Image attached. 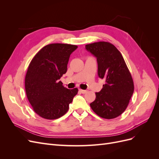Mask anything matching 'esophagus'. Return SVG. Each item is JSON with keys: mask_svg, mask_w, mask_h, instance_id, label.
<instances>
[{"mask_svg": "<svg viewBox=\"0 0 159 159\" xmlns=\"http://www.w3.org/2000/svg\"><path fill=\"white\" fill-rule=\"evenodd\" d=\"M79 91H80V93H83V94L87 93V91H86V90H84V89H79Z\"/></svg>", "mask_w": 159, "mask_h": 159, "instance_id": "1", "label": "esophagus"}]
</instances>
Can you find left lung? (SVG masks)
<instances>
[{"label": "left lung", "mask_w": 159, "mask_h": 159, "mask_svg": "<svg viewBox=\"0 0 159 159\" xmlns=\"http://www.w3.org/2000/svg\"><path fill=\"white\" fill-rule=\"evenodd\" d=\"M85 48L96 57L98 76L105 80L90 107L101 117L116 118L126 109L133 93L131 74L121 52L111 43L94 42L86 45Z\"/></svg>", "instance_id": "8db88e82"}]
</instances>
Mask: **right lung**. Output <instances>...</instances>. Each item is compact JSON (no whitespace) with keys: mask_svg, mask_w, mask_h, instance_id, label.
<instances>
[{"mask_svg":"<svg viewBox=\"0 0 159 159\" xmlns=\"http://www.w3.org/2000/svg\"><path fill=\"white\" fill-rule=\"evenodd\" d=\"M78 46L68 44L46 45L33 57L25 77L27 98L42 118L56 119L69 109L78 88L68 89L59 80L67 71L70 54Z\"/></svg>","mask_w":159,"mask_h":159,"instance_id":"obj_1","label":"right lung"}]
</instances>
